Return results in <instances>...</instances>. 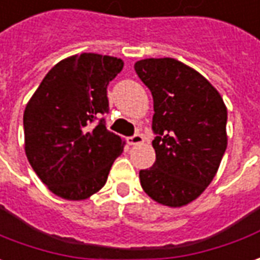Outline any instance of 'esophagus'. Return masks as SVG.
<instances>
[{
	"label": "esophagus",
	"instance_id": "obj_1",
	"mask_svg": "<svg viewBox=\"0 0 260 260\" xmlns=\"http://www.w3.org/2000/svg\"><path fill=\"white\" fill-rule=\"evenodd\" d=\"M144 141V137L141 136V134H134L132 137H128L127 139V143L130 144V146H136V144H140Z\"/></svg>",
	"mask_w": 260,
	"mask_h": 260
}]
</instances>
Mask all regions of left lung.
I'll return each instance as SVG.
<instances>
[{
    "instance_id": "left-lung-1",
    "label": "left lung",
    "mask_w": 260,
    "mask_h": 260,
    "mask_svg": "<svg viewBox=\"0 0 260 260\" xmlns=\"http://www.w3.org/2000/svg\"><path fill=\"white\" fill-rule=\"evenodd\" d=\"M136 73L153 94L155 162L140 171L144 192L180 208L214 180L228 144L221 94L195 69L173 58L141 59Z\"/></svg>"
}]
</instances>
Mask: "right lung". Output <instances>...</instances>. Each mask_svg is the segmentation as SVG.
Here are the masks:
<instances>
[{"instance_id":"1","label":"right lung","mask_w":260,"mask_h":260,"mask_svg":"<svg viewBox=\"0 0 260 260\" xmlns=\"http://www.w3.org/2000/svg\"><path fill=\"white\" fill-rule=\"evenodd\" d=\"M123 60L80 53L60 60L46 73L24 112L25 154L31 167L55 195L86 200L106 184L124 141L109 132L107 85Z\"/></svg>"}]
</instances>
